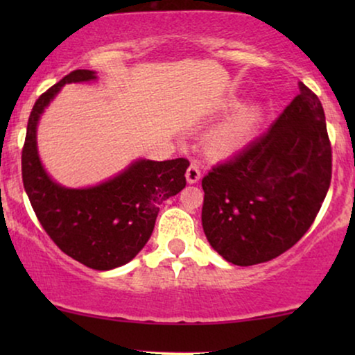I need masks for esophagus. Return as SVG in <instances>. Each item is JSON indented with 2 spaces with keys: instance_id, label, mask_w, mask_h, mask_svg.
Returning a JSON list of instances; mask_svg holds the SVG:
<instances>
[{
  "instance_id": "esophagus-1",
  "label": "esophagus",
  "mask_w": 355,
  "mask_h": 355,
  "mask_svg": "<svg viewBox=\"0 0 355 355\" xmlns=\"http://www.w3.org/2000/svg\"><path fill=\"white\" fill-rule=\"evenodd\" d=\"M186 179L189 184H196L200 179V169H198L197 164H189L187 171H186Z\"/></svg>"
}]
</instances>
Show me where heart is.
Wrapping results in <instances>:
<instances>
[{"label": "heart", "instance_id": "heart-1", "mask_svg": "<svg viewBox=\"0 0 355 355\" xmlns=\"http://www.w3.org/2000/svg\"><path fill=\"white\" fill-rule=\"evenodd\" d=\"M261 121V110L257 105H244L221 119L205 137L203 152L207 157L223 159L239 153L255 137Z\"/></svg>", "mask_w": 355, "mask_h": 355}]
</instances>
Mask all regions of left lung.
I'll return each instance as SVG.
<instances>
[{
    "label": "left lung",
    "mask_w": 355,
    "mask_h": 355,
    "mask_svg": "<svg viewBox=\"0 0 355 355\" xmlns=\"http://www.w3.org/2000/svg\"><path fill=\"white\" fill-rule=\"evenodd\" d=\"M263 135L202 179V226L223 259L273 260L312 226L331 182V144L318 96L302 82Z\"/></svg>",
    "instance_id": "obj_1"
}]
</instances>
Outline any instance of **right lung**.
<instances>
[{"instance_id": "right-lung-1", "label": "right lung", "mask_w": 355, "mask_h": 355, "mask_svg": "<svg viewBox=\"0 0 355 355\" xmlns=\"http://www.w3.org/2000/svg\"><path fill=\"white\" fill-rule=\"evenodd\" d=\"M94 79V71H72L38 96L22 148V182L51 241L71 259L105 271L125 265L144 249L159 205L186 187L189 162L139 159L116 178L89 189H66L53 181L38 158V119L62 85Z\"/></svg>"}]
</instances>
